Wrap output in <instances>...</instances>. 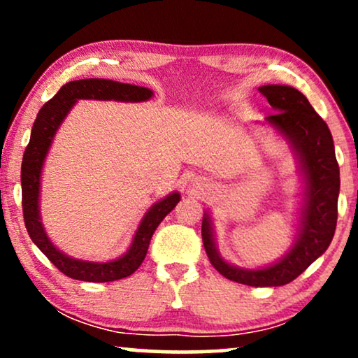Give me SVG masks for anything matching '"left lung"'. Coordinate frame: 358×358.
I'll use <instances>...</instances> for the list:
<instances>
[{"mask_svg": "<svg viewBox=\"0 0 358 358\" xmlns=\"http://www.w3.org/2000/svg\"><path fill=\"white\" fill-rule=\"evenodd\" d=\"M259 91L275 112L266 117L264 124L290 143L305 184L295 241L285 256L271 266L244 268L220 256L208 212L203 213L202 239L212 266L228 280L249 287H280L295 280L329 248L337 223L339 164L329 127L300 91L285 85H266Z\"/></svg>", "mask_w": 358, "mask_h": 358, "instance_id": "1", "label": "left lung"}]
</instances>
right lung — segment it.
I'll use <instances>...</instances> for the list:
<instances>
[{"label": "right lung", "instance_id": "obj_1", "mask_svg": "<svg viewBox=\"0 0 358 358\" xmlns=\"http://www.w3.org/2000/svg\"><path fill=\"white\" fill-rule=\"evenodd\" d=\"M151 97L153 91L148 87L102 80V78H87V80L70 81L63 85L60 91L38 110L31 131V140L24 151L21 168L24 223L34 244L66 277L83 282H114L131 275L143 262L155 229L178 205L180 195L179 192H173L151 205L136 228L130 248L120 257L107 262H92L68 256L48 238L41 217V178L53 138L73 106L80 99L143 102Z\"/></svg>", "mask_w": 358, "mask_h": 358}]
</instances>
